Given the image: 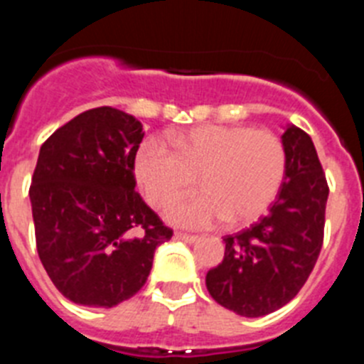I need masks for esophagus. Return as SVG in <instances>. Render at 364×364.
<instances>
[{
  "instance_id": "obj_1",
  "label": "esophagus",
  "mask_w": 364,
  "mask_h": 364,
  "mask_svg": "<svg viewBox=\"0 0 364 364\" xmlns=\"http://www.w3.org/2000/svg\"><path fill=\"white\" fill-rule=\"evenodd\" d=\"M175 237L178 240H184V242H195L198 239L197 235H191V233H184V231H176Z\"/></svg>"
}]
</instances>
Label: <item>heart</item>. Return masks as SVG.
<instances>
[{"label": "heart", "mask_w": 364, "mask_h": 364, "mask_svg": "<svg viewBox=\"0 0 364 364\" xmlns=\"http://www.w3.org/2000/svg\"><path fill=\"white\" fill-rule=\"evenodd\" d=\"M175 151L147 138L134 156V176L151 205L162 208L191 189L200 195L178 198L167 217L189 228L228 220L242 226L257 220L277 198L286 176V147L268 129L242 125H198L171 136Z\"/></svg>", "instance_id": "heart-1"}]
</instances>
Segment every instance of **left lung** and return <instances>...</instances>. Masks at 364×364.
Segmentation results:
<instances>
[{"label":"left lung","mask_w":364,"mask_h":364,"mask_svg":"<svg viewBox=\"0 0 364 364\" xmlns=\"http://www.w3.org/2000/svg\"><path fill=\"white\" fill-rule=\"evenodd\" d=\"M286 176L266 217L226 235V252L205 275L211 297L244 317L279 310L310 277L324 239L328 182L310 134L290 125L282 134Z\"/></svg>","instance_id":"obj_1"}]
</instances>
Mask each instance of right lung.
Returning <instances> with one entry per match:
<instances>
[{
    "label": "right lung",
    "instance_id": "obj_1",
    "mask_svg": "<svg viewBox=\"0 0 364 364\" xmlns=\"http://www.w3.org/2000/svg\"><path fill=\"white\" fill-rule=\"evenodd\" d=\"M142 124L112 107L85 111L43 142L28 189L36 247L58 291L111 308L149 277L156 246L173 237L134 191Z\"/></svg>",
    "mask_w": 364,
    "mask_h": 364
}]
</instances>
